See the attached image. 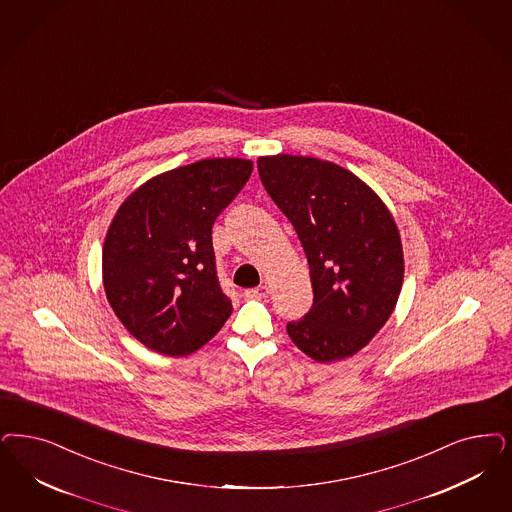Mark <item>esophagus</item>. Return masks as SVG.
<instances>
[{"label": "esophagus", "mask_w": 512, "mask_h": 512, "mask_svg": "<svg viewBox=\"0 0 512 512\" xmlns=\"http://www.w3.org/2000/svg\"><path fill=\"white\" fill-rule=\"evenodd\" d=\"M270 293V287L268 285H259V287H253V289H247L246 299H261V297H266Z\"/></svg>", "instance_id": "obj_1"}]
</instances>
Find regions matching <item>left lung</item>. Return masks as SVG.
Segmentation results:
<instances>
[{
    "label": "left lung",
    "mask_w": 512,
    "mask_h": 512,
    "mask_svg": "<svg viewBox=\"0 0 512 512\" xmlns=\"http://www.w3.org/2000/svg\"><path fill=\"white\" fill-rule=\"evenodd\" d=\"M266 193L304 247L314 304L287 323L297 348L319 363L352 357L388 321L405 276L388 206L346 168L295 155L259 157Z\"/></svg>",
    "instance_id": "left-lung-1"
}]
</instances>
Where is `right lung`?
<instances>
[{"label": "right lung", "instance_id": "add662e5", "mask_svg": "<svg viewBox=\"0 0 512 512\" xmlns=\"http://www.w3.org/2000/svg\"><path fill=\"white\" fill-rule=\"evenodd\" d=\"M251 172V160H198L145 181L115 213L102 251L104 289L145 348L189 355L229 319L212 227Z\"/></svg>", "mask_w": 512, "mask_h": 512}]
</instances>
